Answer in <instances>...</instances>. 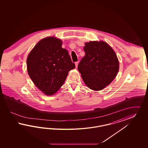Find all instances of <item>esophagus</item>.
Returning a JSON list of instances; mask_svg holds the SVG:
<instances>
[{"label": "esophagus", "mask_w": 148, "mask_h": 148, "mask_svg": "<svg viewBox=\"0 0 148 148\" xmlns=\"http://www.w3.org/2000/svg\"><path fill=\"white\" fill-rule=\"evenodd\" d=\"M78 63H79L78 62H75V67H76V68L77 67V66H78Z\"/></svg>", "instance_id": "1"}]
</instances>
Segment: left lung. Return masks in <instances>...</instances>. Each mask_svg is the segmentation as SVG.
<instances>
[{
    "label": "left lung",
    "instance_id": "1",
    "mask_svg": "<svg viewBox=\"0 0 148 148\" xmlns=\"http://www.w3.org/2000/svg\"><path fill=\"white\" fill-rule=\"evenodd\" d=\"M85 56L78 65L81 77L90 89L103 90L117 75L119 61L112 48L103 41H90L84 47Z\"/></svg>",
    "mask_w": 148,
    "mask_h": 148
}]
</instances>
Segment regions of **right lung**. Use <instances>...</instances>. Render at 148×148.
Wrapping results in <instances>:
<instances>
[{
  "label": "right lung",
  "mask_w": 148,
  "mask_h": 148,
  "mask_svg": "<svg viewBox=\"0 0 148 148\" xmlns=\"http://www.w3.org/2000/svg\"><path fill=\"white\" fill-rule=\"evenodd\" d=\"M62 45L59 39L46 37L37 43L27 58L29 75L47 95L55 93L66 80L69 71L75 67Z\"/></svg>",
  "instance_id": "1"
}]
</instances>
